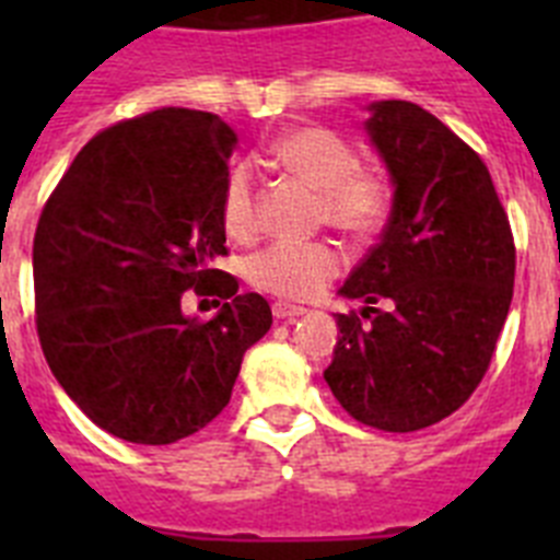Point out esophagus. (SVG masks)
Masks as SVG:
<instances>
[{
    "label": "esophagus",
    "mask_w": 560,
    "mask_h": 560,
    "mask_svg": "<svg viewBox=\"0 0 560 560\" xmlns=\"http://www.w3.org/2000/svg\"><path fill=\"white\" fill-rule=\"evenodd\" d=\"M271 314H275V319H296V316L308 314V308H303V305L275 303V305H271Z\"/></svg>",
    "instance_id": "34e87169"
}]
</instances>
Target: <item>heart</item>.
<instances>
[{"label": "heart", "instance_id": "obj_1", "mask_svg": "<svg viewBox=\"0 0 560 560\" xmlns=\"http://www.w3.org/2000/svg\"><path fill=\"white\" fill-rule=\"evenodd\" d=\"M277 167L308 182L319 192V219L353 237H370L384 226L393 207V185L375 167L359 165L353 145L323 126L283 133L269 148ZM219 215L232 237L257 230L255 176L249 165H232L221 187ZM345 266V255L330 241H275L249 260V280L266 294L311 300Z\"/></svg>", "mask_w": 560, "mask_h": 560}]
</instances>
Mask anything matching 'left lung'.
Masks as SVG:
<instances>
[{
  "label": "left lung",
  "instance_id": "8db88e82",
  "mask_svg": "<svg viewBox=\"0 0 560 560\" xmlns=\"http://www.w3.org/2000/svg\"><path fill=\"white\" fill-rule=\"evenodd\" d=\"M368 133L393 176V212L341 285L368 305L336 316L325 381L364 427L418 432L457 412L491 368L516 246L485 162L434 114L378 101Z\"/></svg>",
  "mask_w": 560,
  "mask_h": 560
}]
</instances>
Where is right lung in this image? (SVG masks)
I'll use <instances>...</instances> for the list:
<instances>
[{
    "mask_svg": "<svg viewBox=\"0 0 560 560\" xmlns=\"http://www.w3.org/2000/svg\"><path fill=\"white\" fill-rule=\"evenodd\" d=\"M237 137L210 112L156 108L95 133L33 237L44 359L92 423L142 446L196 434L230 404L246 350L271 328L226 255L221 187ZM219 295L210 324L180 294Z\"/></svg>",
    "mask_w": 560,
    "mask_h": 560,
    "instance_id": "1",
    "label": "right lung"
}]
</instances>
